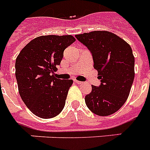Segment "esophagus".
<instances>
[{"label":"esophagus","mask_w":150,"mask_h":150,"mask_svg":"<svg viewBox=\"0 0 150 150\" xmlns=\"http://www.w3.org/2000/svg\"><path fill=\"white\" fill-rule=\"evenodd\" d=\"M74 81H75V82L76 84H78V85H81V84H82V82H81V81H78V80H74Z\"/></svg>","instance_id":"1"}]
</instances>
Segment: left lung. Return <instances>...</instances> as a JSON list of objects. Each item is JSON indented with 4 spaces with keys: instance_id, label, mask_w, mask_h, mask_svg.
<instances>
[{
    "instance_id": "obj_1",
    "label": "left lung",
    "mask_w": 150,
    "mask_h": 150,
    "mask_svg": "<svg viewBox=\"0 0 150 150\" xmlns=\"http://www.w3.org/2000/svg\"><path fill=\"white\" fill-rule=\"evenodd\" d=\"M75 37L92 52L101 85L92 86L85 97L92 112L106 116L117 112L129 97L135 76V58L130 45L107 31H94Z\"/></svg>"
}]
</instances>
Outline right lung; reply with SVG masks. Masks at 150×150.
Listing matches in <instances>:
<instances>
[{
  "label": "right lung",
  "instance_id": "obj_1",
  "mask_svg": "<svg viewBox=\"0 0 150 150\" xmlns=\"http://www.w3.org/2000/svg\"><path fill=\"white\" fill-rule=\"evenodd\" d=\"M72 35H43L23 47L16 58L15 76L21 99L33 114L42 119L58 115L65 104L72 79L54 77Z\"/></svg>",
  "mask_w": 150,
  "mask_h": 150
}]
</instances>
